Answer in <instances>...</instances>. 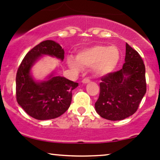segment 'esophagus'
<instances>
[{
	"mask_svg": "<svg viewBox=\"0 0 160 160\" xmlns=\"http://www.w3.org/2000/svg\"><path fill=\"white\" fill-rule=\"evenodd\" d=\"M89 81H90V80H89V78H84L83 80H82V83L86 84V83H89Z\"/></svg>",
	"mask_w": 160,
	"mask_h": 160,
	"instance_id": "obj_1",
	"label": "esophagus"
}]
</instances>
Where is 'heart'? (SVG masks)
I'll use <instances>...</instances> for the list:
<instances>
[{
    "instance_id": "obj_1",
    "label": "heart",
    "mask_w": 160,
    "mask_h": 160,
    "mask_svg": "<svg viewBox=\"0 0 160 160\" xmlns=\"http://www.w3.org/2000/svg\"><path fill=\"white\" fill-rule=\"evenodd\" d=\"M120 58V52L116 46L96 45L79 52L76 58L69 56L67 62L75 71H80L81 67L92 68L96 74L105 76L116 69Z\"/></svg>"
}]
</instances>
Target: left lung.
Wrapping results in <instances>:
<instances>
[{
  "label": "left lung",
  "instance_id": "8db88e82",
  "mask_svg": "<svg viewBox=\"0 0 160 160\" xmlns=\"http://www.w3.org/2000/svg\"><path fill=\"white\" fill-rule=\"evenodd\" d=\"M124 61L120 71L101 79L100 93L95 108L107 120H123L134 114L147 91L143 61L128 43Z\"/></svg>",
  "mask_w": 160,
  "mask_h": 160
}]
</instances>
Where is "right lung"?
Here are the masks:
<instances>
[{
	"instance_id": "right-lung-1",
	"label": "right lung",
	"mask_w": 160,
	"mask_h": 160,
	"mask_svg": "<svg viewBox=\"0 0 160 160\" xmlns=\"http://www.w3.org/2000/svg\"><path fill=\"white\" fill-rule=\"evenodd\" d=\"M48 55L62 61L64 51L56 42L46 40L31 49L21 62L16 77V95L18 104L29 116L38 120H48L61 116L71 103L72 90L78 83L54 72L45 80L37 81L31 74L33 65Z\"/></svg>"
}]
</instances>
